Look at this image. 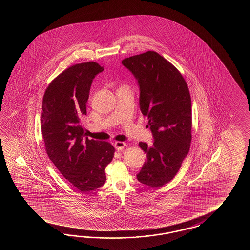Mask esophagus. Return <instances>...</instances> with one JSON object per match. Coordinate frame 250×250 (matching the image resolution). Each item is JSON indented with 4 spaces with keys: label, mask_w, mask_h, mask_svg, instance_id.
<instances>
[{
    "label": "esophagus",
    "mask_w": 250,
    "mask_h": 250,
    "mask_svg": "<svg viewBox=\"0 0 250 250\" xmlns=\"http://www.w3.org/2000/svg\"><path fill=\"white\" fill-rule=\"evenodd\" d=\"M126 146V144L124 143V142H121V141H118V142H115L114 143V147L117 149L118 151H120V150H123L124 147Z\"/></svg>",
    "instance_id": "obj_1"
}]
</instances>
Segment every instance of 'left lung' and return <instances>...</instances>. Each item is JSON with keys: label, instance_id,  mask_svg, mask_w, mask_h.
Masks as SVG:
<instances>
[{"label": "left lung", "instance_id": "1", "mask_svg": "<svg viewBox=\"0 0 250 250\" xmlns=\"http://www.w3.org/2000/svg\"><path fill=\"white\" fill-rule=\"evenodd\" d=\"M138 80L139 107L148 118L154 143L139 142L147 155L137 174L138 181L153 188L173 179L191 142V98L180 71L159 53H146L122 62Z\"/></svg>", "mask_w": 250, "mask_h": 250}]
</instances>
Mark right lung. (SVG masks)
Here are the masks:
<instances>
[{"label": "right lung", "instance_id": "right-lung-1", "mask_svg": "<svg viewBox=\"0 0 250 250\" xmlns=\"http://www.w3.org/2000/svg\"><path fill=\"white\" fill-rule=\"evenodd\" d=\"M104 67L95 62L76 64L48 85L42 99L41 132L50 160L80 191H94L105 181V167L114 147L85 137L81 120L86 115L91 85Z\"/></svg>", "mask_w": 250, "mask_h": 250}]
</instances>
